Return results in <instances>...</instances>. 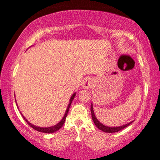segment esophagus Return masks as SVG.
<instances>
[{"instance_id": "1", "label": "esophagus", "mask_w": 160, "mask_h": 160, "mask_svg": "<svg viewBox=\"0 0 160 160\" xmlns=\"http://www.w3.org/2000/svg\"><path fill=\"white\" fill-rule=\"evenodd\" d=\"M82 86H83V88L85 89L92 88V87L93 86V81L92 78H86V79L83 82Z\"/></svg>"}]
</instances>
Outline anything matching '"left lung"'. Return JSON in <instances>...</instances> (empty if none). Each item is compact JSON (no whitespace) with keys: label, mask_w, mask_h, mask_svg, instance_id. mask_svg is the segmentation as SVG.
<instances>
[{"label":"left lung","mask_w":160,"mask_h":160,"mask_svg":"<svg viewBox=\"0 0 160 160\" xmlns=\"http://www.w3.org/2000/svg\"><path fill=\"white\" fill-rule=\"evenodd\" d=\"M91 114H92V121L94 122L95 125L98 127L99 129L103 131V132H107V133H114V132H119V131H121L123 129V128L127 127L128 126H129L131 123H132V122H130V123H128L127 124H126V125L124 126H118V127H109V126H104L103 125L102 123H100V122L98 121V120L97 119L96 117H95V114H94V111H93V108H92V104H91Z\"/></svg>","instance_id":"1"}]
</instances>
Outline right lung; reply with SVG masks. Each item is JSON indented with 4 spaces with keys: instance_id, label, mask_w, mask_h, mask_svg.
Here are the masks:
<instances>
[{
    "instance_id": "add662e5",
    "label": "right lung",
    "mask_w": 160,
    "mask_h": 160,
    "mask_svg": "<svg viewBox=\"0 0 160 160\" xmlns=\"http://www.w3.org/2000/svg\"><path fill=\"white\" fill-rule=\"evenodd\" d=\"M75 95H76V93H74V94L72 95V96H71V98H70L69 105H68L67 110H66V112H65V115H64L63 118H62V120L61 121L59 122V123H57V125H55L54 126H51V127H48V128H41V127H38V126H36L32 125V123H30L29 122H28V121H27V120L23 117V116H22V117H23L25 121H26L27 122V123H28V125H29V126H31V127H32L33 128H34V129L38 131V132H43V133H53V132H57V131H58L59 129H60V128H62V126H63V124L65 123V118H66V117H67V115H68V111H69L70 104H71L72 100H73V99H74V97H75Z\"/></svg>"
}]
</instances>
